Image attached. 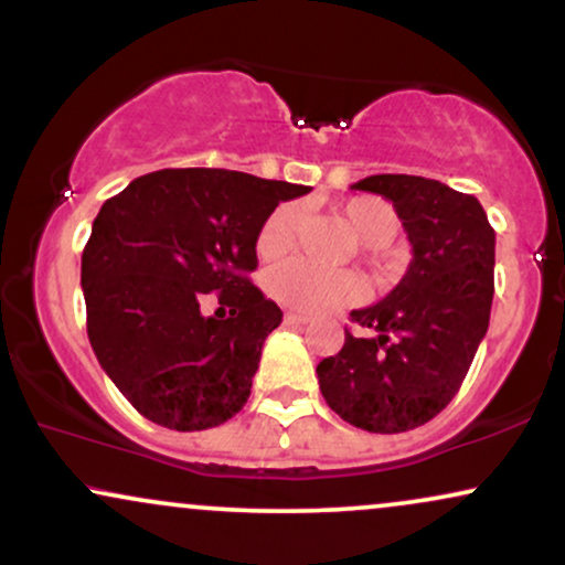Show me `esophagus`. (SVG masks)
<instances>
[{"mask_svg":"<svg viewBox=\"0 0 565 565\" xmlns=\"http://www.w3.org/2000/svg\"><path fill=\"white\" fill-rule=\"evenodd\" d=\"M284 323H287V326H307V323H310V318L302 316V312L289 310V312H284Z\"/></svg>","mask_w":565,"mask_h":565,"instance_id":"obj_1","label":"esophagus"}]
</instances>
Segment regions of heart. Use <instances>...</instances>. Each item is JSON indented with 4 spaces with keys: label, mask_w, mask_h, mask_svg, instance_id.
I'll return each instance as SVG.
<instances>
[{
    "label": "heart",
    "mask_w": 565,
    "mask_h": 565,
    "mask_svg": "<svg viewBox=\"0 0 565 565\" xmlns=\"http://www.w3.org/2000/svg\"><path fill=\"white\" fill-rule=\"evenodd\" d=\"M341 213L356 237L370 247H385L398 234V213L383 198L360 195L341 203ZM299 211L297 205L281 203L263 221L255 249L263 260L284 255L295 239ZM266 287L281 305L302 312H323L333 307L354 305L365 297V281L352 270H328L307 260L278 263L268 270Z\"/></svg>",
    "instance_id": "b5f03b06"
}]
</instances>
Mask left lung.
Wrapping results in <instances>:
<instances>
[{"label":"left lung","mask_w":565,"mask_h":565,"mask_svg":"<svg viewBox=\"0 0 565 565\" xmlns=\"http://www.w3.org/2000/svg\"><path fill=\"white\" fill-rule=\"evenodd\" d=\"M352 190L394 203L412 263L381 302L352 310L370 335L344 331L316 370L320 394L349 425L406 433L446 409L488 333L495 232L480 200L438 180L373 174Z\"/></svg>","instance_id":"left-lung-1"}]
</instances>
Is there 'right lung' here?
<instances>
[{
    "label": "right lung",
    "instance_id": "obj_1",
    "mask_svg": "<svg viewBox=\"0 0 565 565\" xmlns=\"http://www.w3.org/2000/svg\"><path fill=\"white\" fill-rule=\"evenodd\" d=\"M307 192L230 169H161L102 205L81 266L88 339L142 417L192 433L247 404L263 341L281 323L247 278L255 239L281 200ZM211 290L230 317L202 316Z\"/></svg>",
    "mask_w": 565,
    "mask_h": 565
}]
</instances>
